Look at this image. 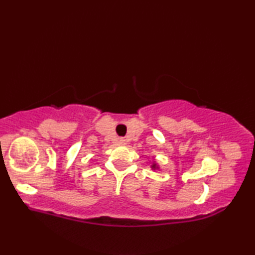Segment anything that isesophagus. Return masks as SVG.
<instances>
[{
  "label": "esophagus",
  "mask_w": 255,
  "mask_h": 255,
  "mask_svg": "<svg viewBox=\"0 0 255 255\" xmlns=\"http://www.w3.org/2000/svg\"><path fill=\"white\" fill-rule=\"evenodd\" d=\"M121 142H122V143H125V140H121Z\"/></svg>",
  "instance_id": "1"
}]
</instances>
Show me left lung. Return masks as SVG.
Returning a JSON list of instances; mask_svg holds the SVG:
<instances>
[{
  "label": "left lung",
  "mask_w": 255,
  "mask_h": 255,
  "mask_svg": "<svg viewBox=\"0 0 255 255\" xmlns=\"http://www.w3.org/2000/svg\"><path fill=\"white\" fill-rule=\"evenodd\" d=\"M151 169L152 170H159L160 169V166H159V164L156 163V162L153 160V162H152V164H151Z\"/></svg>",
  "instance_id": "1"
}]
</instances>
